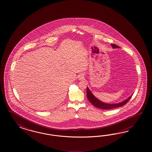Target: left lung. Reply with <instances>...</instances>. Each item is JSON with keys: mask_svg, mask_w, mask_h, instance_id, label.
Instances as JSON below:
<instances>
[{"mask_svg": "<svg viewBox=\"0 0 152 152\" xmlns=\"http://www.w3.org/2000/svg\"><path fill=\"white\" fill-rule=\"evenodd\" d=\"M111 46L113 48H119V47L114 44H111ZM87 97L88 101H90L94 106L98 107L99 109H101L103 110H109V109H114L116 107H119L124 105L126 104L129 100L131 99L132 96L129 97L128 99L125 100L123 102H121L120 103L118 104H106L104 102H102L101 101L97 99H96L95 97L94 96L92 95V93L90 91L89 88H87Z\"/></svg>", "mask_w": 152, "mask_h": 152, "instance_id": "left-lung-1", "label": "left lung"}]
</instances>
